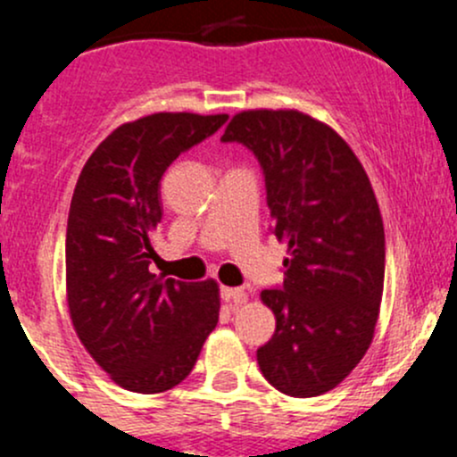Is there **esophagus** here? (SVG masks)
I'll return each mask as SVG.
<instances>
[{
    "mask_svg": "<svg viewBox=\"0 0 457 457\" xmlns=\"http://www.w3.org/2000/svg\"><path fill=\"white\" fill-rule=\"evenodd\" d=\"M220 296H223V301L234 303V305H243V303L247 301L245 289L241 287H223L220 289Z\"/></svg>",
    "mask_w": 457,
    "mask_h": 457,
    "instance_id": "34e87169",
    "label": "esophagus"
}]
</instances>
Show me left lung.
<instances>
[{"label":"left lung","mask_w":457,"mask_h":457,"mask_svg":"<svg viewBox=\"0 0 457 457\" xmlns=\"http://www.w3.org/2000/svg\"><path fill=\"white\" fill-rule=\"evenodd\" d=\"M220 141L254 152L289 252L283 285L261 292L276 331L258 367L280 394L314 398L352 373L376 331L385 228L370 177L343 137L298 110L234 114Z\"/></svg>","instance_id":"obj_1"}]
</instances>
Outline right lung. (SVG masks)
Returning <instances> with one entry per match:
<instances>
[{
    "instance_id": "right-lung-1",
    "label": "right lung",
    "mask_w": 457,
    "mask_h": 457,
    "mask_svg": "<svg viewBox=\"0 0 457 457\" xmlns=\"http://www.w3.org/2000/svg\"><path fill=\"white\" fill-rule=\"evenodd\" d=\"M228 114L156 112L123 123L86 161L66 229L72 325L96 365L135 394H161L199 358L219 322V285L161 278L156 258L161 177Z\"/></svg>"
}]
</instances>
